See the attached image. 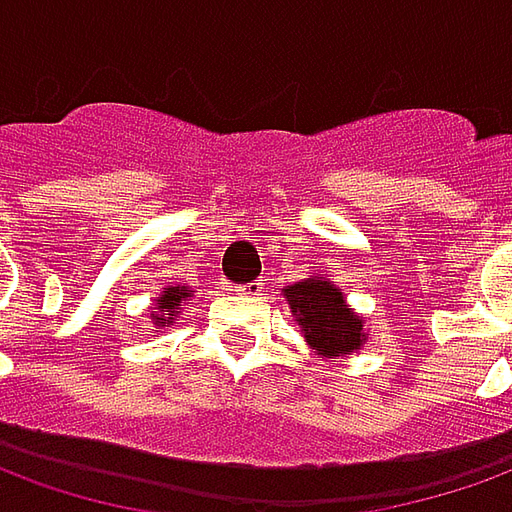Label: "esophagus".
Wrapping results in <instances>:
<instances>
[{
    "instance_id": "obj_1",
    "label": "esophagus",
    "mask_w": 512,
    "mask_h": 512,
    "mask_svg": "<svg viewBox=\"0 0 512 512\" xmlns=\"http://www.w3.org/2000/svg\"><path fill=\"white\" fill-rule=\"evenodd\" d=\"M263 288H266V282H263V279H255V282H246V285H241V288H238V293H241V296H252V299H255V296H260V293H263Z\"/></svg>"
}]
</instances>
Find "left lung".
I'll list each match as a JSON object with an SVG mask.
<instances>
[{"label":"left lung","mask_w":512,"mask_h":512,"mask_svg":"<svg viewBox=\"0 0 512 512\" xmlns=\"http://www.w3.org/2000/svg\"><path fill=\"white\" fill-rule=\"evenodd\" d=\"M282 296L290 304V312L296 315L304 340L310 343V348H315V354L326 359L354 354L367 340L362 318L345 304L340 288L329 279H301L282 290Z\"/></svg>","instance_id":"left-lung-1"}]
</instances>
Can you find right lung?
Masks as SVG:
<instances>
[{"mask_svg":"<svg viewBox=\"0 0 512 512\" xmlns=\"http://www.w3.org/2000/svg\"><path fill=\"white\" fill-rule=\"evenodd\" d=\"M194 290H189L186 285H169V288L161 290V296H156V307H153V323H156L158 329L161 326H169V323H175L178 318V310L183 307V301L189 299Z\"/></svg>","mask_w":512,"mask_h":512,"instance_id":"right-lung-1","label":"right lung"}]
</instances>
